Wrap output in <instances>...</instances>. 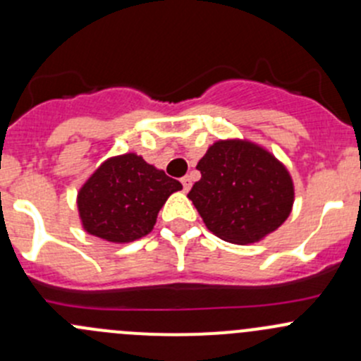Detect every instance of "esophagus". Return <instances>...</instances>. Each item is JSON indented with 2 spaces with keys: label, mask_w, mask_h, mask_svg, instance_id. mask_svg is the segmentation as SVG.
Returning a JSON list of instances; mask_svg holds the SVG:
<instances>
[{
  "label": "esophagus",
  "mask_w": 361,
  "mask_h": 361,
  "mask_svg": "<svg viewBox=\"0 0 361 361\" xmlns=\"http://www.w3.org/2000/svg\"><path fill=\"white\" fill-rule=\"evenodd\" d=\"M181 185H183V190L188 192V190H190V187H192V178L190 176L181 178Z\"/></svg>",
  "instance_id": "34e87169"
}]
</instances>
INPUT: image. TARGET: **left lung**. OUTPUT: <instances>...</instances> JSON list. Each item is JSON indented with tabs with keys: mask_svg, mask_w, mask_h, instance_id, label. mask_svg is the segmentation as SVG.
Instances as JSON below:
<instances>
[{
	"mask_svg": "<svg viewBox=\"0 0 361 361\" xmlns=\"http://www.w3.org/2000/svg\"><path fill=\"white\" fill-rule=\"evenodd\" d=\"M188 199L207 231L232 245L258 243L285 224L295 201L281 160L248 140H218L199 160Z\"/></svg>",
	"mask_w": 361,
	"mask_h": 361,
	"instance_id": "left-lung-1",
	"label": "left lung"
}]
</instances>
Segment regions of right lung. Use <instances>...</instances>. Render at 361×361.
<instances>
[{
	"instance_id": "1",
	"label": "right lung",
	"mask_w": 361,
	"mask_h": 361,
	"mask_svg": "<svg viewBox=\"0 0 361 361\" xmlns=\"http://www.w3.org/2000/svg\"><path fill=\"white\" fill-rule=\"evenodd\" d=\"M180 181L129 152L104 160L76 195V207L87 234L104 241L133 243L150 234L160 207Z\"/></svg>"
}]
</instances>
